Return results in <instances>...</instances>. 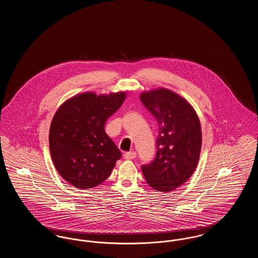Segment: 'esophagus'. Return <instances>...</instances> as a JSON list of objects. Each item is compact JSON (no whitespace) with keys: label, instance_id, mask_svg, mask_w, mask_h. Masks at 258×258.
Masks as SVG:
<instances>
[{"label":"esophagus","instance_id":"obj_1","mask_svg":"<svg viewBox=\"0 0 258 258\" xmlns=\"http://www.w3.org/2000/svg\"><path fill=\"white\" fill-rule=\"evenodd\" d=\"M136 157V153L135 152H126L123 154V159L124 160H134Z\"/></svg>","mask_w":258,"mask_h":258}]
</instances>
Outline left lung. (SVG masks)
<instances>
[{
	"label": "left lung",
	"instance_id": "8db88e82",
	"mask_svg": "<svg viewBox=\"0 0 258 258\" xmlns=\"http://www.w3.org/2000/svg\"><path fill=\"white\" fill-rule=\"evenodd\" d=\"M140 100L159 124L156 157L141 166L143 175L154 189L171 191L197 168L202 144L198 116L184 98L167 89L144 92Z\"/></svg>",
	"mask_w": 258,
	"mask_h": 258
}]
</instances>
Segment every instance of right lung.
Instances as JSON below:
<instances>
[{"label":"right lung","instance_id":"obj_1","mask_svg":"<svg viewBox=\"0 0 258 258\" xmlns=\"http://www.w3.org/2000/svg\"><path fill=\"white\" fill-rule=\"evenodd\" d=\"M123 92L70 98L55 113L49 131L53 163L61 177L78 188H91L110 175L121 151L104 131V123L123 104Z\"/></svg>","mask_w":258,"mask_h":258}]
</instances>
